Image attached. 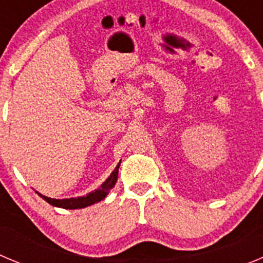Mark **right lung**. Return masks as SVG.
<instances>
[{
    "label": "right lung",
    "mask_w": 263,
    "mask_h": 263,
    "mask_svg": "<svg viewBox=\"0 0 263 263\" xmlns=\"http://www.w3.org/2000/svg\"><path fill=\"white\" fill-rule=\"evenodd\" d=\"M120 162L117 165L112 173L110 174L107 179L101 184V187L97 189V190L91 191V193L87 194L86 196H77V198H69V199H53V198H48V196H44L42 194H37L40 195V198H43L46 202H48L49 204L53 205V207L59 208H65V210H77V208H85L87 205H91L94 203H98L101 200H103L107 196V194L110 193V190L115 186L118 181V172H119Z\"/></svg>",
    "instance_id": "1"
}]
</instances>
